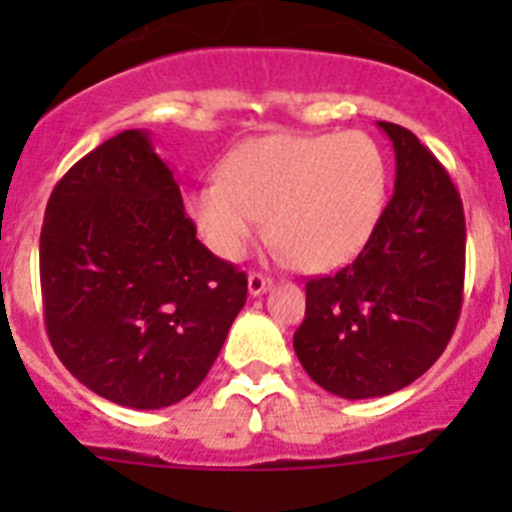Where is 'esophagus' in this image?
Returning a JSON list of instances; mask_svg holds the SVG:
<instances>
[{
    "label": "esophagus",
    "instance_id": "1",
    "mask_svg": "<svg viewBox=\"0 0 512 512\" xmlns=\"http://www.w3.org/2000/svg\"><path fill=\"white\" fill-rule=\"evenodd\" d=\"M271 284L274 282H271L269 277H264V274H259V271H251V274H248V292H251V297L264 295Z\"/></svg>",
    "mask_w": 512,
    "mask_h": 512
}]
</instances>
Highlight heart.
I'll list each match as a JSON object with an SVG mask.
<instances>
[{"label": "heart", "instance_id": "1", "mask_svg": "<svg viewBox=\"0 0 512 512\" xmlns=\"http://www.w3.org/2000/svg\"><path fill=\"white\" fill-rule=\"evenodd\" d=\"M387 179L382 148L359 130L261 135L228 153L217 182L189 194V215L225 261L246 256L269 215L284 259L325 271L369 243L387 205Z\"/></svg>", "mask_w": 512, "mask_h": 512}]
</instances>
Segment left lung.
<instances>
[{
  "instance_id": "8db88e82",
  "label": "left lung",
  "mask_w": 512,
  "mask_h": 512,
  "mask_svg": "<svg viewBox=\"0 0 512 512\" xmlns=\"http://www.w3.org/2000/svg\"><path fill=\"white\" fill-rule=\"evenodd\" d=\"M395 192L361 253L305 284L295 354L343 400L384 397L425 374L451 341L464 295V207L438 158L395 122Z\"/></svg>"
}]
</instances>
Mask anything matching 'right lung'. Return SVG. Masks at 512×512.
<instances>
[{
  "mask_svg": "<svg viewBox=\"0 0 512 512\" xmlns=\"http://www.w3.org/2000/svg\"><path fill=\"white\" fill-rule=\"evenodd\" d=\"M40 289L63 366L104 400L158 410L207 377L248 279L202 246L146 130H122L53 189Z\"/></svg>",
  "mask_w": 512,
  "mask_h": 512,
  "instance_id": "right-lung-1",
  "label": "right lung"
}]
</instances>
